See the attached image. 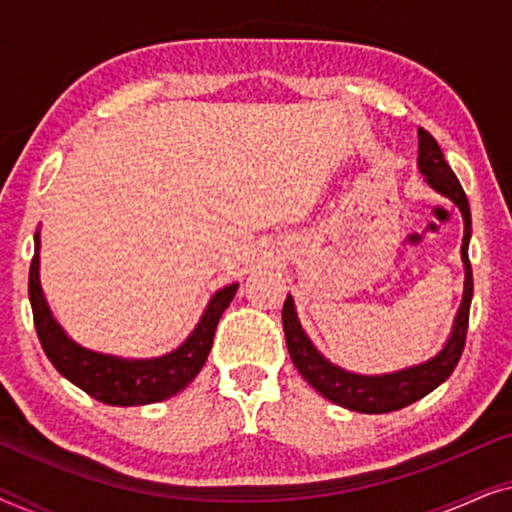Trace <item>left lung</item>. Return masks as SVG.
Listing matches in <instances>:
<instances>
[{"label": "left lung", "mask_w": 512, "mask_h": 512, "mask_svg": "<svg viewBox=\"0 0 512 512\" xmlns=\"http://www.w3.org/2000/svg\"><path fill=\"white\" fill-rule=\"evenodd\" d=\"M419 170L426 177V181L450 198L454 205L464 214V244H461V258L466 265V286H464V300H461L457 321H454V331L447 340L443 352L436 359L422 363V366L401 370V373L391 375H354L347 373L333 363H328L307 335L300 328L296 319V310H293L291 296L284 300L282 310V324L286 335V347H289L293 366L298 373L326 396L328 401L342 405L354 412H366V415H382V412L401 410L405 405L419 401L426 394H431L438 384H443L452 370L457 368L466 345V331H468V312H471V298H473V272L471 261H468V237H471V209H468V200L464 188H461L459 179L454 177L452 167L447 165L443 158V151L436 139H433L424 128H419Z\"/></svg>", "instance_id": "8db88e82"}]
</instances>
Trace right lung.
Segmentation results:
<instances>
[{"label":"right lung","instance_id":"1","mask_svg":"<svg viewBox=\"0 0 512 512\" xmlns=\"http://www.w3.org/2000/svg\"><path fill=\"white\" fill-rule=\"evenodd\" d=\"M237 284L221 289L209 300L200 324L184 345L160 359L125 361L83 349L55 324L39 286V235H34V256L30 263V303L39 342L60 375L107 405H146L165 401L200 373L212 349L214 331L221 314L230 305Z\"/></svg>","mask_w":512,"mask_h":512}]
</instances>
